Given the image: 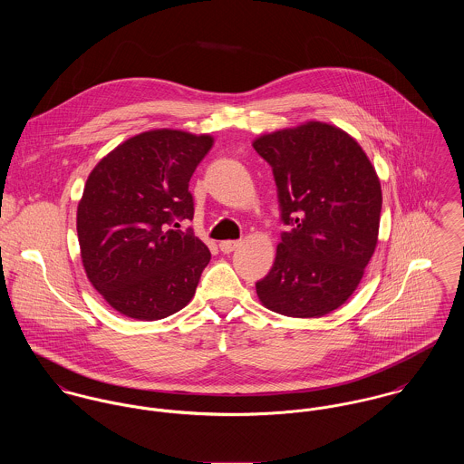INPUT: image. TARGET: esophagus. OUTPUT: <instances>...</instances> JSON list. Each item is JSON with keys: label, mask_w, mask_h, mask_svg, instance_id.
Listing matches in <instances>:
<instances>
[{"label": "esophagus", "mask_w": 464, "mask_h": 464, "mask_svg": "<svg viewBox=\"0 0 464 464\" xmlns=\"http://www.w3.org/2000/svg\"><path fill=\"white\" fill-rule=\"evenodd\" d=\"M239 246H241L239 241H221V243H219V250H221L223 254H230V252H234L236 248H239Z\"/></svg>", "instance_id": "obj_1"}]
</instances>
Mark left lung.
Segmentation results:
<instances>
[{"label": "left lung", "instance_id": "obj_1", "mask_svg": "<svg viewBox=\"0 0 464 464\" xmlns=\"http://www.w3.org/2000/svg\"><path fill=\"white\" fill-rule=\"evenodd\" d=\"M252 144L273 169L280 216L291 225L257 296L284 316H325L353 295L377 248V171L350 133L324 121L263 133Z\"/></svg>", "mask_w": 464, "mask_h": 464}]
</instances>
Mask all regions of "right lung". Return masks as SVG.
I'll return each instance as SVG.
<instances>
[{
	"instance_id": "right-lung-1",
	"label": "right lung",
	"mask_w": 464,
	"mask_h": 464,
	"mask_svg": "<svg viewBox=\"0 0 464 464\" xmlns=\"http://www.w3.org/2000/svg\"><path fill=\"white\" fill-rule=\"evenodd\" d=\"M212 144L208 133L148 130L89 173L76 208L82 265L120 314L153 322L193 300L210 252L179 221L193 219L189 180Z\"/></svg>"
}]
</instances>
